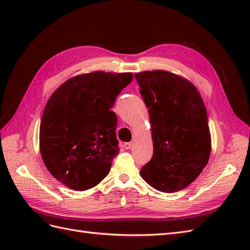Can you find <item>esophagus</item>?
Returning a JSON list of instances; mask_svg holds the SVG:
<instances>
[{
	"instance_id": "34e87169",
	"label": "esophagus",
	"mask_w": 250,
	"mask_h": 250,
	"mask_svg": "<svg viewBox=\"0 0 250 250\" xmlns=\"http://www.w3.org/2000/svg\"><path fill=\"white\" fill-rule=\"evenodd\" d=\"M132 145H133V143H131V142H129V143H125V144H124V148H125L126 150H128V149H131V148H132Z\"/></svg>"
}]
</instances>
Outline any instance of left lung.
<instances>
[{
    "label": "left lung",
    "mask_w": 250,
    "mask_h": 250,
    "mask_svg": "<svg viewBox=\"0 0 250 250\" xmlns=\"http://www.w3.org/2000/svg\"><path fill=\"white\" fill-rule=\"evenodd\" d=\"M149 108L153 155L140 174L165 193L183 190L208 162L211 141L206 105L192 82L167 71L135 73Z\"/></svg>",
    "instance_id": "1"
}]
</instances>
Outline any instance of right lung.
<instances>
[{"instance_id": "add662e5", "label": "right lung", "mask_w": 250, "mask_h": 250, "mask_svg": "<svg viewBox=\"0 0 250 250\" xmlns=\"http://www.w3.org/2000/svg\"><path fill=\"white\" fill-rule=\"evenodd\" d=\"M132 73L96 71L62 83L48 100L40 150L49 172L65 187L85 191L106 177L119 153L118 118L111 110Z\"/></svg>"}]
</instances>
